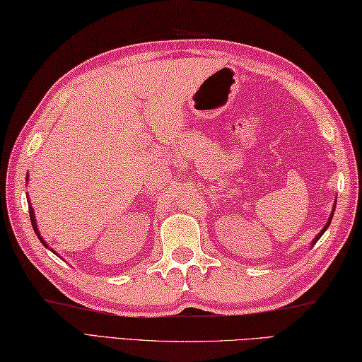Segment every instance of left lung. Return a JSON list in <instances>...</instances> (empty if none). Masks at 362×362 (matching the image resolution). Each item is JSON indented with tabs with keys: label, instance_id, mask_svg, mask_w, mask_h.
<instances>
[{
	"label": "left lung",
	"instance_id": "8db88e82",
	"mask_svg": "<svg viewBox=\"0 0 362 362\" xmlns=\"http://www.w3.org/2000/svg\"><path fill=\"white\" fill-rule=\"evenodd\" d=\"M334 209H336V203H334V206H333V211H331V216H329V218H328V222H327V225H325V226H323V228H322V231H320L319 234H317V235H315V238L313 239V242H311V247H314V245H315V242H317V240H319V239L322 238V234H323V233H325V231L328 230V226H329V223H331V220H333V216H334Z\"/></svg>",
	"mask_w": 362,
	"mask_h": 362
}]
</instances>
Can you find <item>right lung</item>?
I'll use <instances>...</instances> for the list:
<instances>
[{"mask_svg": "<svg viewBox=\"0 0 362 362\" xmlns=\"http://www.w3.org/2000/svg\"><path fill=\"white\" fill-rule=\"evenodd\" d=\"M26 181H28V176H26ZM29 203V217H31V223H33V228H34V231H35V234H37V238H39V240L42 242V245H45L47 248H48V245H47V242L43 240V238L40 235V233H39V228H37V222H35V214H34V208L31 206V202H28ZM51 250V248H49ZM51 252H53V250H51ZM53 253H56V252H53ZM57 255V253H56Z\"/></svg>", "mask_w": 362, "mask_h": 362, "instance_id": "obj_1", "label": "right lung"}]
</instances>
